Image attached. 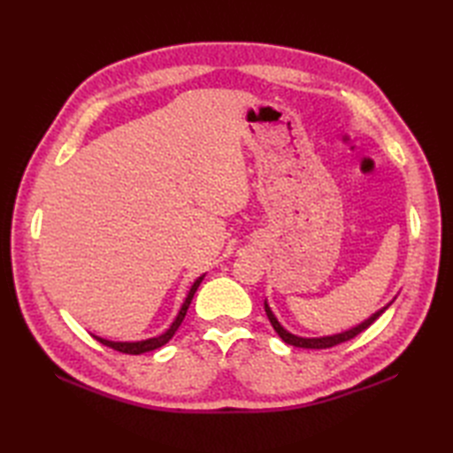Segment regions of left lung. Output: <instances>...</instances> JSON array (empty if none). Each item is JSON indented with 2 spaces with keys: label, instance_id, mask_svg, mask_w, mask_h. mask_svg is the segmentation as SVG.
<instances>
[{
  "label": "left lung",
  "instance_id": "8db88e82",
  "mask_svg": "<svg viewBox=\"0 0 453 453\" xmlns=\"http://www.w3.org/2000/svg\"><path fill=\"white\" fill-rule=\"evenodd\" d=\"M389 307V305H388ZM388 307H383V310H380L378 313H373L370 319H365L364 323H360L358 326H354V329H350V331H344V333H339V334H331V336H319V339H303V336H296V334H292V333H288L284 326L278 323V319L274 317V313L271 311V307H268V303H265V311H266V315H268V319H271V323H273V326H274V331L278 333V336H280V339L284 341V342H288V344H292V346H300V349H331V346H336V344H341V342H346V341H350V339H354V336H358L362 331H365L368 329V326L378 319V317L388 310Z\"/></svg>",
  "mask_w": 453,
  "mask_h": 453
}]
</instances>
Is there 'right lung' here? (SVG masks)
<instances>
[{
	"instance_id": "1",
	"label": "right lung",
	"mask_w": 453,
	"mask_h": 453,
	"mask_svg": "<svg viewBox=\"0 0 453 453\" xmlns=\"http://www.w3.org/2000/svg\"><path fill=\"white\" fill-rule=\"evenodd\" d=\"M202 280H204V276L196 278L195 284L190 286V292H188V296H187L185 303H182V307H180V311H179V315H177V319L171 323L169 329H167L165 333H163V334H159V336H153V339H148V341H138V342H114V341L101 339V336H95V339H97L101 344L109 346V349H112V350H119V352H122V354H143V352H150V350H156V349H159V346L167 344V342L173 339V334L177 333V329L180 326L182 319H185V315H187V310H188V305H190V302H192V297H195V292L198 290V286H200V282H202Z\"/></svg>"
}]
</instances>
